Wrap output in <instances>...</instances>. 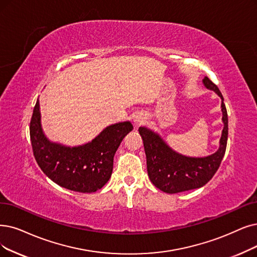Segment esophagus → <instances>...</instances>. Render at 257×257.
Returning <instances> with one entry per match:
<instances>
[{
  "instance_id": "34e87169",
  "label": "esophagus",
  "mask_w": 257,
  "mask_h": 257,
  "mask_svg": "<svg viewBox=\"0 0 257 257\" xmlns=\"http://www.w3.org/2000/svg\"><path fill=\"white\" fill-rule=\"evenodd\" d=\"M146 120H147V117L145 116V115H142V114H140V115H137L136 117H135V119H134V122H135V125L136 126H139V125H142L143 123L146 122Z\"/></svg>"
}]
</instances>
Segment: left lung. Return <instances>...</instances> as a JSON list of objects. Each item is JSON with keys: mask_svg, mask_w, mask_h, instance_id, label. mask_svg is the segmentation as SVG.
<instances>
[{"mask_svg": "<svg viewBox=\"0 0 257 257\" xmlns=\"http://www.w3.org/2000/svg\"><path fill=\"white\" fill-rule=\"evenodd\" d=\"M202 82L208 89L214 90L221 98L223 130L217 152L207 157L184 156L172 150L157 133L145 126L139 127L150 180L164 193L174 194L203 187L216 173L224 156L229 130L227 108L218 87L208 77H204Z\"/></svg>", "mask_w": 257, "mask_h": 257, "instance_id": "obj_1", "label": "left lung"}]
</instances>
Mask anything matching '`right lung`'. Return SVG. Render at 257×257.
Returning a JSON list of instances; mask_svg holds the SVG:
<instances>
[{
	"label": "right lung",
	"mask_w": 257,
	"mask_h": 257,
	"mask_svg": "<svg viewBox=\"0 0 257 257\" xmlns=\"http://www.w3.org/2000/svg\"><path fill=\"white\" fill-rule=\"evenodd\" d=\"M132 130L130 121L119 122L105 127L85 145L65 147L49 141L44 135L39 100L29 126L34 156L40 169L60 187L80 193L96 192L108 181L115 153Z\"/></svg>",
	"instance_id": "add662e5"
}]
</instances>
